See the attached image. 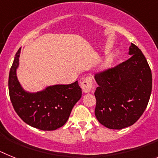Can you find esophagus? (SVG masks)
<instances>
[{"label": "esophagus", "instance_id": "obj_1", "mask_svg": "<svg viewBox=\"0 0 158 158\" xmlns=\"http://www.w3.org/2000/svg\"><path fill=\"white\" fill-rule=\"evenodd\" d=\"M81 87L83 89V91L85 93L90 92V90L93 87V80L90 76H87L81 82Z\"/></svg>", "mask_w": 158, "mask_h": 158}]
</instances>
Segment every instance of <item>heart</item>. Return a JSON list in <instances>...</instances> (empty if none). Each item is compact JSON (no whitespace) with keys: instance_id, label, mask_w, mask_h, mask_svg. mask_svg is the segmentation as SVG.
I'll list each match as a JSON object with an SVG mask.
<instances>
[{"instance_id":"obj_1","label":"heart","mask_w":158,"mask_h":158,"mask_svg":"<svg viewBox=\"0 0 158 158\" xmlns=\"http://www.w3.org/2000/svg\"><path fill=\"white\" fill-rule=\"evenodd\" d=\"M115 58V55H110V56H109V57H108L107 59V62L108 63H110L112 62L114 60V59Z\"/></svg>"}]
</instances>
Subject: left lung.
Instances as JSON below:
<instances>
[{
	"label": "left lung",
	"mask_w": 158,
	"mask_h": 158,
	"mask_svg": "<svg viewBox=\"0 0 158 158\" xmlns=\"http://www.w3.org/2000/svg\"><path fill=\"white\" fill-rule=\"evenodd\" d=\"M130 58L97 72L94 114L104 127L121 130L136 123L145 111L152 91V73L142 51L134 44Z\"/></svg>",
	"instance_id": "1"
}]
</instances>
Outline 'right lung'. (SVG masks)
I'll use <instances>...</instances> for the list:
<instances>
[{
	"mask_svg": "<svg viewBox=\"0 0 158 158\" xmlns=\"http://www.w3.org/2000/svg\"><path fill=\"white\" fill-rule=\"evenodd\" d=\"M20 52V48L16 53L9 76V97L15 111L24 123L40 130H55L63 127L82 95L78 81L48 87L35 94L26 92L16 75Z\"/></svg>",
	"mask_w": 158,
	"mask_h": 158,
	"instance_id": "1",
	"label": "right lung"
}]
</instances>
